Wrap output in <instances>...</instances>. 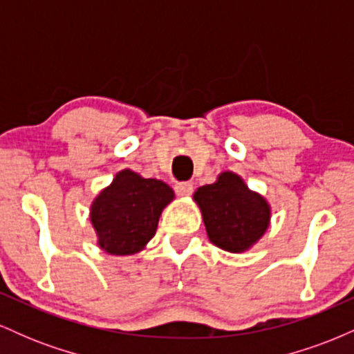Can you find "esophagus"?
<instances>
[{
    "instance_id": "34e87169",
    "label": "esophagus",
    "mask_w": 354,
    "mask_h": 354,
    "mask_svg": "<svg viewBox=\"0 0 354 354\" xmlns=\"http://www.w3.org/2000/svg\"><path fill=\"white\" fill-rule=\"evenodd\" d=\"M174 191H176V194H180V196H189L191 193H193V183L189 181H180L174 185Z\"/></svg>"
}]
</instances>
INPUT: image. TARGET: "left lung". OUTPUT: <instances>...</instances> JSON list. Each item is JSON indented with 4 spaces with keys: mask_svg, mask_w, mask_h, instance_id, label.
Here are the masks:
<instances>
[{
    "mask_svg": "<svg viewBox=\"0 0 354 354\" xmlns=\"http://www.w3.org/2000/svg\"><path fill=\"white\" fill-rule=\"evenodd\" d=\"M194 201L203 213L209 241L231 253L253 246L270 225L271 209L265 198L248 189L245 181L231 171L194 191Z\"/></svg>",
    "mask_w": 354,
    "mask_h": 354,
    "instance_id": "8db88e82",
    "label": "left lung"
}]
</instances>
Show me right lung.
I'll list each match as a JSON object with an SVG mask.
<instances>
[{
  "instance_id": "add662e5",
  "label": "right lung",
  "mask_w": 354,
  "mask_h": 354,
  "mask_svg": "<svg viewBox=\"0 0 354 354\" xmlns=\"http://www.w3.org/2000/svg\"><path fill=\"white\" fill-rule=\"evenodd\" d=\"M174 198L168 185L131 169L116 174L91 205L98 245L109 254H135L154 236L161 211Z\"/></svg>"
}]
</instances>
